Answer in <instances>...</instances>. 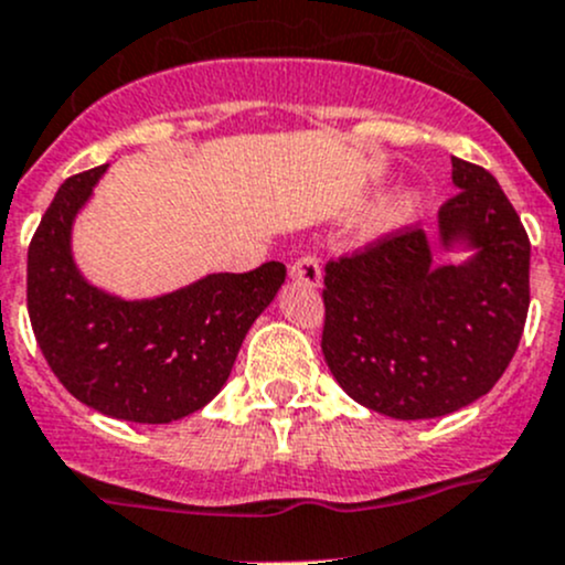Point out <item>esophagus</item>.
Returning a JSON list of instances; mask_svg holds the SVG:
<instances>
[{"label":"esophagus","instance_id":"obj_1","mask_svg":"<svg viewBox=\"0 0 565 565\" xmlns=\"http://www.w3.org/2000/svg\"><path fill=\"white\" fill-rule=\"evenodd\" d=\"M289 276L300 284H309V287H317L322 281V267H319V259L315 254H303L292 262L289 267Z\"/></svg>","mask_w":565,"mask_h":565}]
</instances>
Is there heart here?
<instances>
[{"label":"heart","mask_w":565,"mask_h":565,"mask_svg":"<svg viewBox=\"0 0 565 565\" xmlns=\"http://www.w3.org/2000/svg\"><path fill=\"white\" fill-rule=\"evenodd\" d=\"M420 210V193L418 191H398L393 196L385 199L377 210H374L372 226L377 232L396 230L404 226L407 221H413Z\"/></svg>","instance_id":"b5f03b06"}]
</instances>
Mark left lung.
<instances>
[{
    "instance_id": "8db88e82",
    "label": "left lung",
    "mask_w": 565,
    "mask_h": 565,
    "mask_svg": "<svg viewBox=\"0 0 565 565\" xmlns=\"http://www.w3.org/2000/svg\"><path fill=\"white\" fill-rule=\"evenodd\" d=\"M459 188L440 207V243L465 265L431 262L424 230L398 226L324 265L322 352L358 404L398 420L457 413L509 369L530 306V241L483 167L451 158Z\"/></svg>"
}]
</instances>
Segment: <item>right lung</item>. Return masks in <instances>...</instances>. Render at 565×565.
<instances>
[{
    "instance_id": "obj_1",
    "label": "right lung",
    "mask_w": 565,
    "mask_h": 565,
    "mask_svg": "<svg viewBox=\"0 0 565 565\" xmlns=\"http://www.w3.org/2000/svg\"><path fill=\"white\" fill-rule=\"evenodd\" d=\"M106 167L62 182L26 256V309L62 385L108 418L169 424L202 409L230 380L254 319L287 267L213 273L156 300H119L87 284L71 256V226Z\"/></svg>"
}]
</instances>
